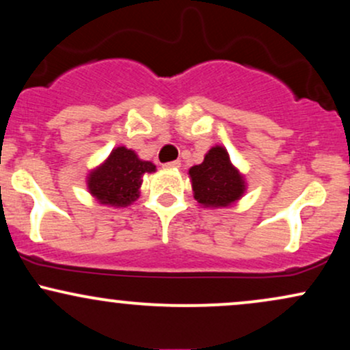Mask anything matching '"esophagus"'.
I'll return each mask as SVG.
<instances>
[{"instance_id":"1","label":"esophagus","mask_w":350,"mask_h":350,"mask_svg":"<svg viewBox=\"0 0 350 350\" xmlns=\"http://www.w3.org/2000/svg\"><path fill=\"white\" fill-rule=\"evenodd\" d=\"M166 170H178V167H180V161H170V163H164L163 164Z\"/></svg>"}]
</instances>
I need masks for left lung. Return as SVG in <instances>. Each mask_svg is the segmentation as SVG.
Returning <instances> with one entry per match:
<instances>
[{
	"mask_svg": "<svg viewBox=\"0 0 350 350\" xmlns=\"http://www.w3.org/2000/svg\"><path fill=\"white\" fill-rule=\"evenodd\" d=\"M194 199L206 207H227L245 192V180L230 163L226 148L214 146L204 161L189 170Z\"/></svg>",
	"mask_w": 350,
	"mask_h": 350,
	"instance_id": "8db88e82",
	"label": "left lung"
}]
</instances>
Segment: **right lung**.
Instances as JSON below:
<instances>
[{"instance_id": "obj_1", "label": "right lung", "mask_w": 350, "mask_h": 350, "mask_svg": "<svg viewBox=\"0 0 350 350\" xmlns=\"http://www.w3.org/2000/svg\"><path fill=\"white\" fill-rule=\"evenodd\" d=\"M154 171V164L139 159L128 148L118 146L110 152L105 163L88 174L87 186L98 202L124 207L138 199L143 174Z\"/></svg>"}]
</instances>
